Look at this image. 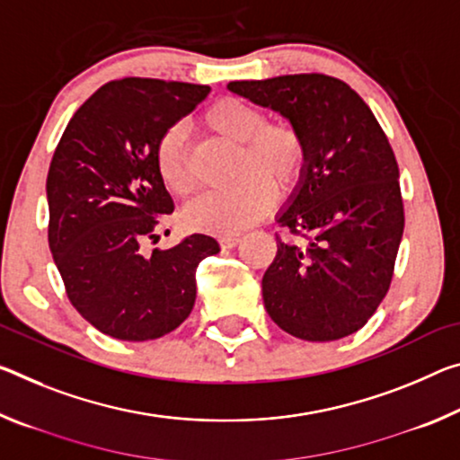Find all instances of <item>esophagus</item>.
I'll use <instances>...</instances> for the list:
<instances>
[{"label": "esophagus", "instance_id": "obj_1", "mask_svg": "<svg viewBox=\"0 0 460 460\" xmlns=\"http://www.w3.org/2000/svg\"><path fill=\"white\" fill-rule=\"evenodd\" d=\"M239 242H242V237L239 235H223L218 239V243H221L223 250H231V247H235Z\"/></svg>", "mask_w": 460, "mask_h": 460}]
</instances>
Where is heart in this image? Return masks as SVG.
<instances>
[{
  "label": "heart",
  "mask_w": 460,
  "mask_h": 460,
  "mask_svg": "<svg viewBox=\"0 0 460 460\" xmlns=\"http://www.w3.org/2000/svg\"><path fill=\"white\" fill-rule=\"evenodd\" d=\"M200 125L223 141L237 145L235 176L227 190L204 194L186 210V221L199 231L235 235L252 227L272 208L276 190L293 194L307 172L309 143L293 120L266 122V112L242 98L215 100L200 116ZM155 167L167 190L176 196L194 192L196 180L184 130L170 127L155 143Z\"/></svg>",
  "instance_id": "b5f03b06"
}]
</instances>
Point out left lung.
<instances>
[{"instance_id":"8db88e82","label":"left lung","mask_w":460,"mask_h":460,"mask_svg":"<svg viewBox=\"0 0 460 460\" xmlns=\"http://www.w3.org/2000/svg\"><path fill=\"white\" fill-rule=\"evenodd\" d=\"M227 87L293 120L309 143L307 172L279 215L301 242L276 233L279 252L261 279L268 315L307 341L358 332L391 287L405 225L387 135L352 87L323 73Z\"/></svg>"}]
</instances>
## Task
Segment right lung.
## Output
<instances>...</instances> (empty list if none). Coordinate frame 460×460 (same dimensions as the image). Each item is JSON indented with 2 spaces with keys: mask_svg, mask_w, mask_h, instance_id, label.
<instances>
[{
  "mask_svg": "<svg viewBox=\"0 0 460 460\" xmlns=\"http://www.w3.org/2000/svg\"><path fill=\"white\" fill-rule=\"evenodd\" d=\"M208 85L125 77L73 114L47 176L49 247L73 307L102 333L147 341L190 315L196 268L221 252L188 235L145 252L173 200L155 167V143L190 114Z\"/></svg>",
  "mask_w": 460,
  "mask_h": 460,
  "instance_id": "add662e5",
  "label": "right lung"
}]
</instances>
